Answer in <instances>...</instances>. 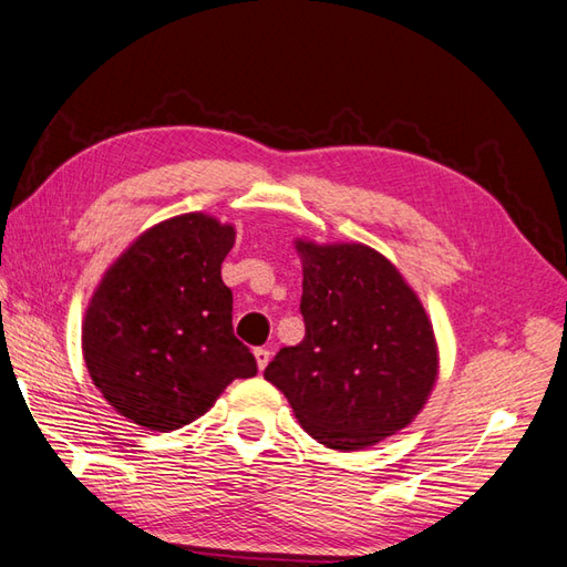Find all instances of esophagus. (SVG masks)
<instances>
[{
    "instance_id": "34e87169",
    "label": "esophagus",
    "mask_w": 567,
    "mask_h": 567,
    "mask_svg": "<svg viewBox=\"0 0 567 567\" xmlns=\"http://www.w3.org/2000/svg\"><path fill=\"white\" fill-rule=\"evenodd\" d=\"M269 358H271V353H269L267 349H255V361H257V368H259V370L267 368Z\"/></svg>"
}]
</instances>
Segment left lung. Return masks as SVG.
Returning a JSON list of instances; mask_svg holds the SVG:
<instances>
[{
  "label": "left lung",
  "instance_id": "8db88e82",
  "mask_svg": "<svg viewBox=\"0 0 567 567\" xmlns=\"http://www.w3.org/2000/svg\"><path fill=\"white\" fill-rule=\"evenodd\" d=\"M306 339L265 370L298 423L329 450L353 452L419 416L437 380V341L416 291L363 243L296 240Z\"/></svg>",
  "mask_w": 567,
  "mask_h": 567
}]
</instances>
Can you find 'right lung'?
<instances>
[{
	"instance_id": "1",
	"label": "right lung",
	"mask_w": 567,
	"mask_h": 567,
	"mask_svg": "<svg viewBox=\"0 0 567 567\" xmlns=\"http://www.w3.org/2000/svg\"><path fill=\"white\" fill-rule=\"evenodd\" d=\"M236 228L192 212L146 228L95 288L81 324L89 375L120 416L168 433L197 421L228 384L257 375L233 334L220 279Z\"/></svg>"
}]
</instances>
